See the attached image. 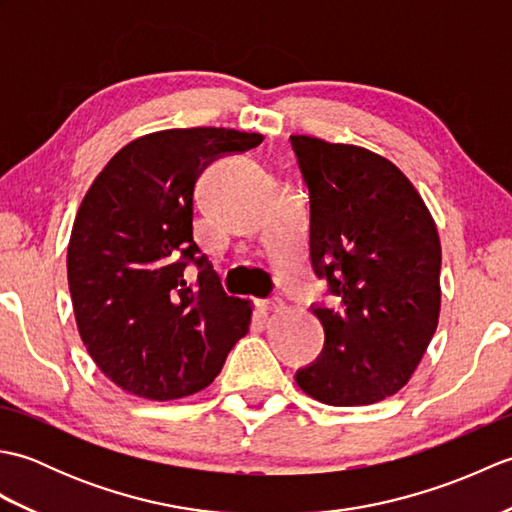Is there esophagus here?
<instances>
[{
    "instance_id": "obj_1",
    "label": "esophagus",
    "mask_w": 512,
    "mask_h": 512,
    "mask_svg": "<svg viewBox=\"0 0 512 512\" xmlns=\"http://www.w3.org/2000/svg\"><path fill=\"white\" fill-rule=\"evenodd\" d=\"M259 308H262V310H279V308H284V301L277 299V297L264 299V301H259Z\"/></svg>"
}]
</instances>
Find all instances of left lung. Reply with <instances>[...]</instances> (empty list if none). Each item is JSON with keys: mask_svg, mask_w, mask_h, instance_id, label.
<instances>
[{"mask_svg": "<svg viewBox=\"0 0 512 512\" xmlns=\"http://www.w3.org/2000/svg\"><path fill=\"white\" fill-rule=\"evenodd\" d=\"M310 200V264L336 306L314 303L325 341L297 385L334 407L407 385L440 317V237L396 165L354 145L290 136Z\"/></svg>", "mask_w": 512, "mask_h": 512, "instance_id": "8db88e82", "label": "left lung"}]
</instances>
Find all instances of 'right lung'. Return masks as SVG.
I'll use <instances>...</instances> for the list:
<instances>
[{"mask_svg": "<svg viewBox=\"0 0 512 512\" xmlns=\"http://www.w3.org/2000/svg\"><path fill=\"white\" fill-rule=\"evenodd\" d=\"M262 140L224 127L149 134L85 193L68 246L74 317L92 361L129 394L176 400L209 387L248 332V301L226 295L193 242V189L211 162ZM187 265L199 270L191 285Z\"/></svg>", "mask_w": 512, "mask_h": 512, "instance_id": "1", "label": "right lung"}]
</instances>
